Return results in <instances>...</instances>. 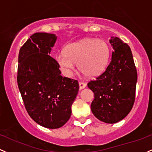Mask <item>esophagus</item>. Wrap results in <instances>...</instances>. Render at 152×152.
<instances>
[{
    "label": "esophagus",
    "instance_id": "1",
    "mask_svg": "<svg viewBox=\"0 0 152 152\" xmlns=\"http://www.w3.org/2000/svg\"><path fill=\"white\" fill-rule=\"evenodd\" d=\"M79 89H84V88L86 86V83L81 82V81H80V82L79 83Z\"/></svg>",
    "mask_w": 152,
    "mask_h": 152
}]
</instances>
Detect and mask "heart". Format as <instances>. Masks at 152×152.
<instances>
[{
	"instance_id": "obj_1",
	"label": "heart",
	"mask_w": 152,
	"mask_h": 152,
	"mask_svg": "<svg viewBox=\"0 0 152 152\" xmlns=\"http://www.w3.org/2000/svg\"><path fill=\"white\" fill-rule=\"evenodd\" d=\"M110 57L109 45L103 39L86 38L70 43L56 56V60L66 76H71L76 68L88 77L100 74L105 69Z\"/></svg>"
}]
</instances>
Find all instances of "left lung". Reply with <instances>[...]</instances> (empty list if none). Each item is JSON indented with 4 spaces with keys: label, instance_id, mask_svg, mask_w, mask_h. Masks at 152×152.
Wrapping results in <instances>:
<instances>
[{
    "label": "left lung",
    "instance_id": "obj_1",
    "mask_svg": "<svg viewBox=\"0 0 152 152\" xmlns=\"http://www.w3.org/2000/svg\"><path fill=\"white\" fill-rule=\"evenodd\" d=\"M114 50L106 70L88 87L94 94L91 112L97 119L106 123L122 121L132 109L135 101L137 71L131 48L120 38L111 37Z\"/></svg>",
    "mask_w": 152,
    "mask_h": 152
}]
</instances>
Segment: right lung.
Segmentation results:
<instances>
[{
	"label": "right lung",
	"mask_w": 152,
	"mask_h": 152,
	"mask_svg": "<svg viewBox=\"0 0 152 152\" xmlns=\"http://www.w3.org/2000/svg\"><path fill=\"white\" fill-rule=\"evenodd\" d=\"M54 34L37 32L19 53L17 82L29 115L45 128L62 127L71 115V105L79 89L76 80L63 77L50 52Z\"/></svg>",
	"instance_id": "right-lung-1"
}]
</instances>
